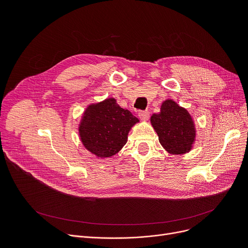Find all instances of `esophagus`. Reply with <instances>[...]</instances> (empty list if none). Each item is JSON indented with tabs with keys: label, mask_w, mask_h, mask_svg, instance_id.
Returning <instances> with one entry per match:
<instances>
[{
	"label": "esophagus",
	"mask_w": 248,
	"mask_h": 248,
	"mask_svg": "<svg viewBox=\"0 0 248 248\" xmlns=\"http://www.w3.org/2000/svg\"><path fill=\"white\" fill-rule=\"evenodd\" d=\"M138 115L141 121H147L150 117V112L148 110H140Z\"/></svg>",
	"instance_id": "obj_1"
}]
</instances>
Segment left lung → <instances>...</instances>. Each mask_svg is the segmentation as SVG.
Wrapping results in <instances>:
<instances>
[{"mask_svg":"<svg viewBox=\"0 0 248 248\" xmlns=\"http://www.w3.org/2000/svg\"><path fill=\"white\" fill-rule=\"evenodd\" d=\"M151 124L160 144L169 154L182 155L191 151L196 137L193 119L187 109L174 100H165L161 111L151 116Z\"/></svg>","mask_w":248,"mask_h":248,"instance_id":"8db88e82","label":"left lung"}]
</instances>
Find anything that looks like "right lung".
<instances>
[{"mask_svg":"<svg viewBox=\"0 0 248 248\" xmlns=\"http://www.w3.org/2000/svg\"><path fill=\"white\" fill-rule=\"evenodd\" d=\"M139 122L114 98H107L86 108L78 131L84 148L104 159L122 150L127 141L128 132Z\"/></svg>","mask_w":248,"mask_h":248,"instance_id":"1","label":"right lung"}]
</instances>
